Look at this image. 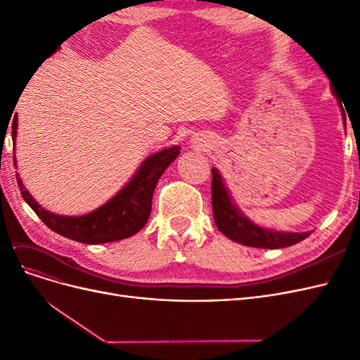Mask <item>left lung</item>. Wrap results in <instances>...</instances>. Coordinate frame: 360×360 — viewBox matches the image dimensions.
I'll return each instance as SVG.
<instances>
[{"label": "left lung", "instance_id": "left-lung-1", "mask_svg": "<svg viewBox=\"0 0 360 360\" xmlns=\"http://www.w3.org/2000/svg\"><path fill=\"white\" fill-rule=\"evenodd\" d=\"M335 96L338 97L336 93ZM338 102H340V99H338ZM340 105L342 110V118L345 122V111L342 103ZM212 205L216 226L226 237H230L231 240L240 245L264 249H278L296 245L309 236V233H276L254 225L233 204L230 193H228L222 177L219 176L216 168H212Z\"/></svg>", "mask_w": 360, "mask_h": 360}]
</instances>
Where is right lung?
I'll return each mask as SVG.
<instances>
[{"label":"right lung","instance_id":"right-lung-1","mask_svg":"<svg viewBox=\"0 0 360 360\" xmlns=\"http://www.w3.org/2000/svg\"><path fill=\"white\" fill-rule=\"evenodd\" d=\"M16 129L18 117L13 118L12 123L13 139L16 138ZM179 155V146L151 155L143 162V165H141L134 179L112 200L99 207L97 210L78 217L53 214L41 209L24 188L18 172L16 180L20 193H22V198L36 212L41 222L51 228L52 231L72 238L75 242L99 245L123 240V238L136 234L147 224L156 184L163 171L169 167V163Z\"/></svg>","mask_w":360,"mask_h":360}]
</instances>
